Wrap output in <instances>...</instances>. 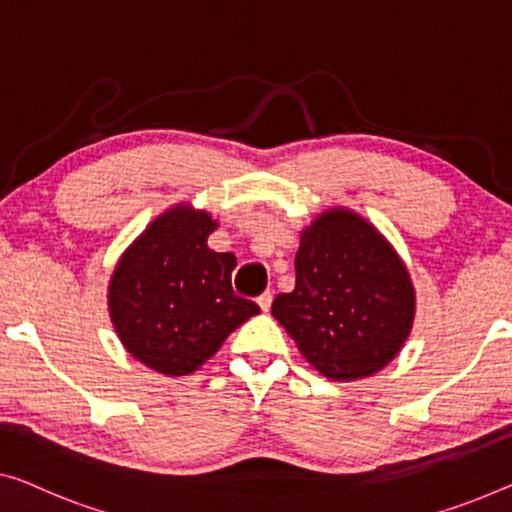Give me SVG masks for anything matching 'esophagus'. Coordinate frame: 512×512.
Here are the masks:
<instances>
[{"label":"esophagus","instance_id":"obj_1","mask_svg":"<svg viewBox=\"0 0 512 512\" xmlns=\"http://www.w3.org/2000/svg\"><path fill=\"white\" fill-rule=\"evenodd\" d=\"M257 303H259V308H262V312H269L271 303H273V292H271V289H266L264 294H259L257 296Z\"/></svg>","mask_w":512,"mask_h":512}]
</instances>
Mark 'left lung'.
<instances>
[{
	"label": "left lung",
	"instance_id": "1",
	"mask_svg": "<svg viewBox=\"0 0 512 512\" xmlns=\"http://www.w3.org/2000/svg\"><path fill=\"white\" fill-rule=\"evenodd\" d=\"M271 315L324 377L361 379L400 352L414 289L384 236L356 213L335 209L303 232L296 287L276 296Z\"/></svg>",
	"mask_w": 512,
	"mask_h": 512
}]
</instances>
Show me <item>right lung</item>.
Wrapping results in <instances>:
<instances>
[{
    "mask_svg": "<svg viewBox=\"0 0 512 512\" xmlns=\"http://www.w3.org/2000/svg\"><path fill=\"white\" fill-rule=\"evenodd\" d=\"M216 223L177 207L160 216L121 257L110 282V317L124 347L163 375L181 377L218 352L259 312L232 289V253H213Z\"/></svg>",
    "mask_w": 512,
    "mask_h": 512,
    "instance_id": "obj_1",
    "label": "right lung"
}]
</instances>
